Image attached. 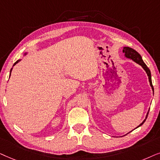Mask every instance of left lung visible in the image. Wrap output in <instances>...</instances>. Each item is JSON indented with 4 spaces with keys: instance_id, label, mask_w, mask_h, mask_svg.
<instances>
[{
    "instance_id": "obj_1",
    "label": "left lung",
    "mask_w": 160,
    "mask_h": 160,
    "mask_svg": "<svg viewBox=\"0 0 160 160\" xmlns=\"http://www.w3.org/2000/svg\"><path fill=\"white\" fill-rule=\"evenodd\" d=\"M123 52L124 53L125 56H126L127 58L132 59V60L135 61V62L138 63V64H140V66H142V67L143 68L145 71L146 72L147 75H148V80H149L150 85H151V86H152L153 91H154V87H153L152 82V75H151L150 69H148V67H147V66L146 65V63L143 62V61H142V59L141 55H140L139 53L137 52V51L135 50H133L132 48H129V47H124V48H123ZM148 113H147V116H146V119H145V120L142 121V122L140 123V124L138 127H139L140 126H141L142 123L145 122V121L146 120L147 117H148Z\"/></svg>"
}]
</instances>
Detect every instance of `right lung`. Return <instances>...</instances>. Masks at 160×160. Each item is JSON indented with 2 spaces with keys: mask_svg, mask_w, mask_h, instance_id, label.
<instances>
[{
  "mask_svg": "<svg viewBox=\"0 0 160 160\" xmlns=\"http://www.w3.org/2000/svg\"><path fill=\"white\" fill-rule=\"evenodd\" d=\"M19 61H20V60H18V61H16V62H15V63H14V65H13V66H14V65H15V64H16V63H18V62H19ZM12 69H11V72H12ZM11 72H10V74H11Z\"/></svg>",
  "mask_w": 160,
  "mask_h": 160,
  "instance_id": "right-lung-1",
  "label": "right lung"
}]
</instances>
